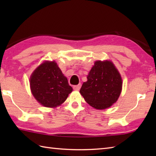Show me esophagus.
<instances>
[{
  "mask_svg": "<svg viewBox=\"0 0 156 156\" xmlns=\"http://www.w3.org/2000/svg\"><path fill=\"white\" fill-rule=\"evenodd\" d=\"M81 87V84H79L78 85H75L73 87V88H74V90H79L80 89Z\"/></svg>",
  "mask_w": 156,
  "mask_h": 156,
  "instance_id": "obj_1",
  "label": "esophagus"
}]
</instances>
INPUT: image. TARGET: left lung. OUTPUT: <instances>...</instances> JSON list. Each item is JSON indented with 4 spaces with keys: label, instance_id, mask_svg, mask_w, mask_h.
Listing matches in <instances>:
<instances>
[{
    "label": "left lung",
    "instance_id": "left-lung-1",
    "mask_svg": "<svg viewBox=\"0 0 156 156\" xmlns=\"http://www.w3.org/2000/svg\"><path fill=\"white\" fill-rule=\"evenodd\" d=\"M122 90V78L111 61H96L82 84L80 92L86 102L99 110L110 107Z\"/></svg>",
    "mask_w": 156,
    "mask_h": 156
}]
</instances>
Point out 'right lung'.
Returning <instances> with one entry per match:
<instances>
[{
    "label": "right lung",
    "mask_w": 156,
    "mask_h": 156,
    "mask_svg": "<svg viewBox=\"0 0 156 156\" xmlns=\"http://www.w3.org/2000/svg\"><path fill=\"white\" fill-rule=\"evenodd\" d=\"M30 88L37 102L49 108L62 104L73 90L55 61H45L35 69L30 78Z\"/></svg>",
    "instance_id": "1"
}]
</instances>
